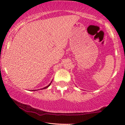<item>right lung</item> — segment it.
I'll return each instance as SVG.
<instances>
[{
  "label": "right lung",
  "instance_id": "right-lung-1",
  "mask_svg": "<svg viewBox=\"0 0 125 125\" xmlns=\"http://www.w3.org/2000/svg\"><path fill=\"white\" fill-rule=\"evenodd\" d=\"M50 84H49V85H48V86H47L46 87H44V88L43 89H46V88H47V87H48L49 86H50Z\"/></svg>",
  "mask_w": 125,
  "mask_h": 125
}]
</instances>
